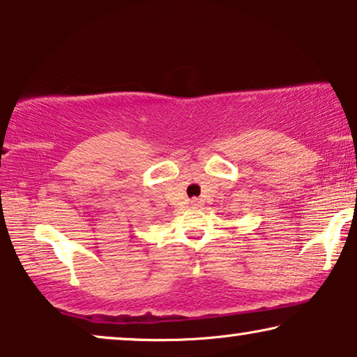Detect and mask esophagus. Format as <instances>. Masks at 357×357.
Listing matches in <instances>:
<instances>
[{"instance_id":"1","label":"esophagus","mask_w":357,"mask_h":357,"mask_svg":"<svg viewBox=\"0 0 357 357\" xmlns=\"http://www.w3.org/2000/svg\"><path fill=\"white\" fill-rule=\"evenodd\" d=\"M190 205H192V207H202V200L192 199V200H190Z\"/></svg>"}]
</instances>
